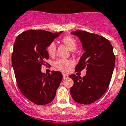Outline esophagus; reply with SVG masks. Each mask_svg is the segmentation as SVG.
<instances>
[{
  "label": "esophagus",
  "instance_id": "1",
  "mask_svg": "<svg viewBox=\"0 0 126 126\" xmlns=\"http://www.w3.org/2000/svg\"><path fill=\"white\" fill-rule=\"evenodd\" d=\"M68 75H66V74H63V79H66V78H68Z\"/></svg>",
  "mask_w": 126,
  "mask_h": 126
}]
</instances>
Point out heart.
Instances as JSON below:
<instances>
[{
	"label": "heart",
	"instance_id": "b5f03b06",
	"mask_svg": "<svg viewBox=\"0 0 126 126\" xmlns=\"http://www.w3.org/2000/svg\"><path fill=\"white\" fill-rule=\"evenodd\" d=\"M62 41L69 47L71 51L76 49L77 42L76 40L70 36H65L63 37ZM47 54L50 56H53L56 54V44L54 42H51L46 47ZM74 65V62L69 59H58L53 63V66L57 70L66 73L68 72L72 67Z\"/></svg>",
	"mask_w": 126,
	"mask_h": 126
}]
</instances>
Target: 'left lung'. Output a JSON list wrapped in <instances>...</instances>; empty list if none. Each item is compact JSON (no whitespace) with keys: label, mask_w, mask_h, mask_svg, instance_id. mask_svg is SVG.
I'll return each instance as SVG.
<instances>
[{"label":"left lung","mask_w":126,"mask_h":126,"mask_svg":"<svg viewBox=\"0 0 126 126\" xmlns=\"http://www.w3.org/2000/svg\"><path fill=\"white\" fill-rule=\"evenodd\" d=\"M71 33L79 38L84 51L75 72L84 68L87 72L82 78L75 74L69 75L74 82L70 94L76 102L91 104L101 98L109 86L115 61L113 47L108 39L99 35L82 30Z\"/></svg>","instance_id":"left-lung-1"}]
</instances>
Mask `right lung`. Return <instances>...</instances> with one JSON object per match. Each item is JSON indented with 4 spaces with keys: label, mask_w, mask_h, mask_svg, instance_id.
Wrapping results in <instances>:
<instances>
[{
    "label": "right lung",
    "mask_w": 126,
    "mask_h": 126,
    "mask_svg": "<svg viewBox=\"0 0 126 126\" xmlns=\"http://www.w3.org/2000/svg\"><path fill=\"white\" fill-rule=\"evenodd\" d=\"M62 33L27 30L16 37L14 44L12 64L17 86L25 97L39 105L54 99L63 79L60 72L52 71L47 75L41 72L45 60L49 59L47 46Z\"/></svg>",
    "instance_id": "1"
}]
</instances>
